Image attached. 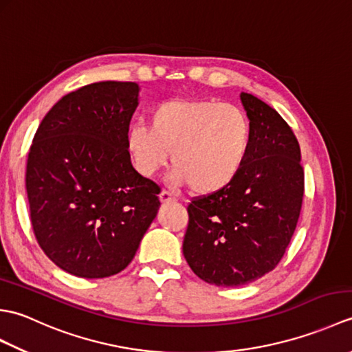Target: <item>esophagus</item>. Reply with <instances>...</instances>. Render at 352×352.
Listing matches in <instances>:
<instances>
[{
    "mask_svg": "<svg viewBox=\"0 0 352 352\" xmlns=\"http://www.w3.org/2000/svg\"><path fill=\"white\" fill-rule=\"evenodd\" d=\"M160 201H162V203H170V201H175V197L172 195L169 190H162Z\"/></svg>",
    "mask_w": 352,
    "mask_h": 352,
    "instance_id": "esophagus-1",
    "label": "esophagus"
}]
</instances>
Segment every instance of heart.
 I'll return each mask as SVG.
<instances>
[{
    "label": "heart",
    "instance_id": "1",
    "mask_svg": "<svg viewBox=\"0 0 352 352\" xmlns=\"http://www.w3.org/2000/svg\"><path fill=\"white\" fill-rule=\"evenodd\" d=\"M125 145L140 175L154 177L170 153L172 180L197 193H213L227 188L243 168L251 124L233 104L177 98L149 111L148 125H131Z\"/></svg>",
    "mask_w": 352,
    "mask_h": 352
}]
</instances>
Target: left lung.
<instances>
[{"label": "left lung", "instance_id": "obj_1", "mask_svg": "<svg viewBox=\"0 0 352 352\" xmlns=\"http://www.w3.org/2000/svg\"><path fill=\"white\" fill-rule=\"evenodd\" d=\"M251 124L243 168L227 188L195 197L183 254L201 280L243 286L280 263L300 219L304 197L301 149L278 111L241 95Z\"/></svg>", "mask_w": 352, "mask_h": 352}]
</instances>
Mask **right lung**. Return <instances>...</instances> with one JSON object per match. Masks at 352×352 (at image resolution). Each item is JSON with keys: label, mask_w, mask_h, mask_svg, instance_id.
<instances>
[{"label": "right lung", "mask_w": 352, "mask_h": 352, "mask_svg": "<svg viewBox=\"0 0 352 352\" xmlns=\"http://www.w3.org/2000/svg\"><path fill=\"white\" fill-rule=\"evenodd\" d=\"M139 86L100 81L65 95L30 146L25 189L37 243L63 271L106 278L129 266L160 207L125 139Z\"/></svg>", "instance_id": "right-lung-1"}]
</instances>
